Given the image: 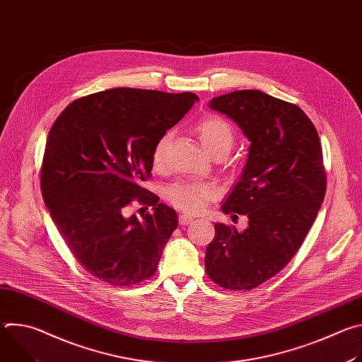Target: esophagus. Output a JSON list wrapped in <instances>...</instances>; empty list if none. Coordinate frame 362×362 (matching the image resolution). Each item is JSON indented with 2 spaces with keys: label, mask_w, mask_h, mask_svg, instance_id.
Instances as JSON below:
<instances>
[{
  "label": "esophagus",
  "mask_w": 362,
  "mask_h": 362,
  "mask_svg": "<svg viewBox=\"0 0 362 362\" xmlns=\"http://www.w3.org/2000/svg\"><path fill=\"white\" fill-rule=\"evenodd\" d=\"M194 221V218L193 216H190V215H180L179 216V223L183 226V225H189V223H192Z\"/></svg>",
  "instance_id": "1"
}]
</instances>
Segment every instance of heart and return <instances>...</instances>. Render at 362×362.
<instances>
[{"mask_svg": "<svg viewBox=\"0 0 362 362\" xmlns=\"http://www.w3.org/2000/svg\"><path fill=\"white\" fill-rule=\"evenodd\" d=\"M196 132L203 147L212 151L215 148H230L233 143V129L222 117L218 116H204L196 123ZM170 134H163L153 150V165L160 168L165 162V154L169 144ZM166 199L175 206V208L196 214L204 209V206L215 197L216 189L212 183L196 182V180H177L166 187Z\"/></svg>", "mask_w": 362, "mask_h": 362, "instance_id": "heart-1", "label": "heart"}]
</instances>
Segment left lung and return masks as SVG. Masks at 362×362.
I'll use <instances>...</instances> for the list:
<instances>
[{
    "label": "left lung",
    "instance_id": "1",
    "mask_svg": "<svg viewBox=\"0 0 362 362\" xmlns=\"http://www.w3.org/2000/svg\"><path fill=\"white\" fill-rule=\"evenodd\" d=\"M250 141L239 182L222 212L246 215L247 228L215 223L204 268L222 288L253 289L281 272L300 247L325 197L327 176L315 126L292 103L259 90L209 101Z\"/></svg>",
    "mask_w": 362,
    "mask_h": 362
}]
</instances>
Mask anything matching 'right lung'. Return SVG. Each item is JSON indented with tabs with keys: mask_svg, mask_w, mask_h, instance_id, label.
<instances>
[{
	"mask_svg": "<svg viewBox=\"0 0 362 362\" xmlns=\"http://www.w3.org/2000/svg\"><path fill=\"white\" fill-rule=\"evenodd\" d=\"M197 100L117 87L74 100L51 126L42 199L77 262L103 282L132 286L156 272L177 215L140 183L151 177L154 146ZM134 199L153 214L126 217Z\"/></svg>",
	"mask_w": 362,
	"mask_h": 362,
	"instance_id": "1",
	"label": "right lung"
}]
</instances>
